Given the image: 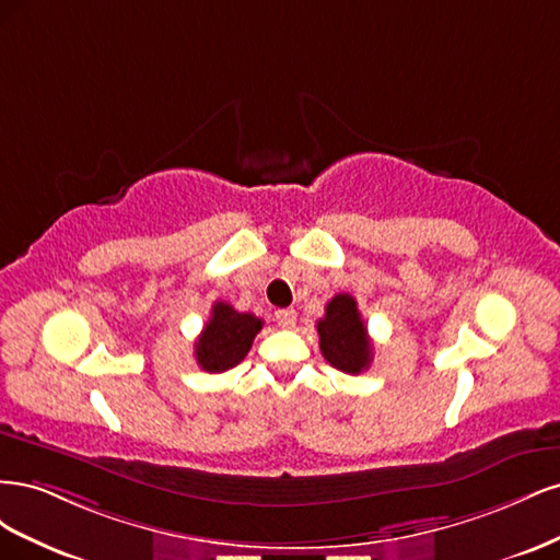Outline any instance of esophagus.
Wrapping results in <instances>:
<instances>
[{"label": "esophagus", "mask_w": 560, "mask_h": 560, "mask_svg": "<svg viewBox=\"0 0 560 560\" xmlns=\"http://www.w3.org/2000/svg\"><path fill=\"white\" fill-rule=\"evenodd\" d=\"M276 322L282 329H292L296 325V311H292V308L276 311Z\"/></svg>", "instance_id": "esophagus-1"}]
</instances>
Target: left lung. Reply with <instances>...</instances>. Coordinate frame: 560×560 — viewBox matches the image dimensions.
I'll use <instances>...</instances> for the list:
<instances>
[{
  "label": "left lung",
  "mask_w": 560,
  "mask_h": 560,
  "mask_svg": "<svg viewBox=\"0 0 560 560\" xmlns=\"http://www.w3.org/2000/svg\"><path fill=\"white\" fill-rule=\"evenodd\" d=\"M319 350L325 360L346 374H362L374 358V346L366 334V325L358 311V301L350 294H336L325 308V317L317 319Z\"/></svg>",
  "instance_id": "obj_1"
}]
</instances>
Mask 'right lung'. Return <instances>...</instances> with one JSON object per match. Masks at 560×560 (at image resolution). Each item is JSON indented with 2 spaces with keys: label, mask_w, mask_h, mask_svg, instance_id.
I'll return each mask as SVG.
<instances>
[{
  "label": "right lung",
  "mask_w": 560,
  "mask_h": 560,
  "mask_svg": "<svg viewBox=\"0 0 560 560\" xmlns=\"http://www.w3.org/2000/svg\"><path fill=\"white\" fill-rule=\"evenodd\" d=\"M261 327L264 322L257 315L238 313L226 301H217L196 341L198 366L208 374H222L241 364Z\"/></svg>",
  "instance_id": "1"
}]
</instances>
